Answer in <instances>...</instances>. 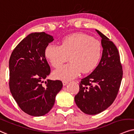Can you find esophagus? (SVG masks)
Wrapping results in <instances>:
<instances>
[{
  "mask_svg": "<svg viewBox=\"0 0 134 134\" xmlns=\"http://www.w3.org/2000/svg\"><path fill=\"white\" fill-rule=\"evenodd\" d=\"M62 83H63V85L64 86H66V85H67V83H68V81H62Z\"/></svg>",
  "mask_w": 134,
  "mask_h": 134,
  "instance_id": "34e87169",
  "label": "esophagus"
}]
</instances>
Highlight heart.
Listing matches in <instances>:
<instances>
[{
	"label": "heart",
	"mask_w": 134,
	"mask_h": 134,
	"mask_svg": "<svg viewBox=\"0 0 134 134\" xmlns=\"http://www.w3.org/2000/svg\"><path fill=\"white\" fill-rule=\"evenodd\" d=\"M102 53L100 42L83 33H76L62 39L60 46L48 44L44 56L54 68H59L69 60L70 63L53 73L56 78L70 80L82 72L87 74L97 65Z\"/></svg>",
	"instance_id": "b5f03b06"
}]
</instances>
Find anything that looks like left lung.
Here are the masks:
<instances>
[{"label":"left lung","instance_id":"left-lung-1","mask_svg":"<svg viewBox=\"0 0 134 134\" xmlns=\"http://www.w3.org/2000/svg\"><path fill=\"white\" fill-rule=\"evenodd\" d=\"M102 56L93 72L80 83L75 96L78 107L88 115H97L109 107L116 97L122 78V68L116 46L102 33Z\"/></svg>","mask_w":134,"mask_h":134}]
</instances>
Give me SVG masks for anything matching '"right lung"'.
Listing matches in <instances>:
<instances>
[{"label":"right lung","instance_id":"add662e5","mask_svg":"<svg viewBox=\"0 0 134 134\" xmlns=\"http://www.w3.org/2000/svg\"><path fill=\"white\" fill-rule=\"evenodd\" d=\"M53 40L43 32L31 33L16 46L9 60L12 95L21 109L33 116L50 111L63 86L60 80L44 81L51 72L44 49Z\"/></svg>","mask_w":134,"mask_h":134}]
</instances>
